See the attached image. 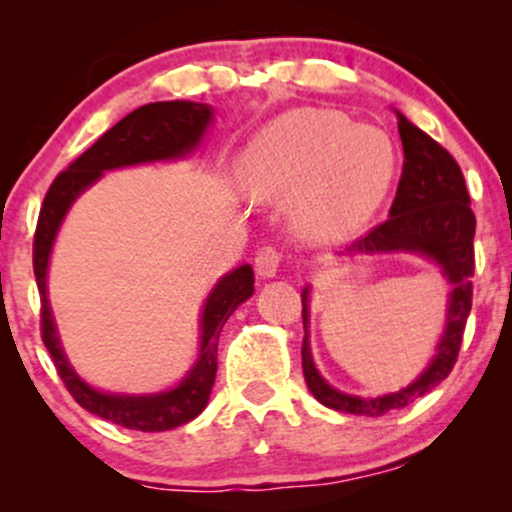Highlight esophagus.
<instances>
[{"mask_svg": "<svg viewBox=\"0 0 512 512\" xmlns=\"http://www.w3.org/2000/svg\"><path fill=\"white\" fill-rule=\"evenodd\" d=\"M279 262H281V252L267 245V248L257 250L255 255V272L260 279H272L279 272Z\"/></svg>", "mask_w": 512, "mask_h": 512, "instance_id": "obj_1", "label": "esophagus"}]
</instances>
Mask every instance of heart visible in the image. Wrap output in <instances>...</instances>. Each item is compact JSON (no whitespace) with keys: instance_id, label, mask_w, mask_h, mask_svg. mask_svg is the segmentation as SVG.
Masks as SVG:
<instances>
[{"instance_id":"1","label":"heart","mask_w":512,"mask_h":512,"mask_svg":"<svg viewBox=\"0 0 512 512\" xmlns=\"http://www.w3.org/2000/svg\"><path fill=\"white\" fill-rule=\"evenodd\" d=\"M395 166V149L378 127L332 110H293L252 139L243 187L255 199L296 195L303 231L346 233L383 204Z\"/></svg>"}]
</instances>
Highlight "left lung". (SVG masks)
Wrapping results in <instances>:
<instances>
[{"label": "left lung", "mask_w": 512, "mask_h": 512, "mask_svg": "<svg viewBox=\"0 0 512 512\" xmlns=\"http://www.w3.org/2000/svg\"><path fill=\"white\" fill-rule=\"evenodd\" d=\"M399 137L404 146V168L399 178L390 219L370 228L363 238L351 245L349 252H416L443 269L452 284L448 301V322L440 337L438 351L428 368L414 383L383 397H354L334 390L317 373L308 344V293L303 291V375L308 390L325 407L358 416H383L392 409H402L443 383L455 366L462 346L464 325L472 310L474 276V228L477 219L469 207V192L462 170L436 139L428 137L402 113H397Z\"/></svg>", "instance_id": "left-lung-1"}]
</instances>
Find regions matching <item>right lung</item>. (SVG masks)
Wrapping results in <instances>:
<instances>
[{"label": "right lung", "mask_w": 512, "mask_h": 512, "mask_svg": "<svg viewBox=\"0 0 512 512\" xmlns=\"http://www.w3.org/2000/svg\"><path fill=\"white\" fill-rule=\"evenodd\" d=\"M211 122V108L192 101H163L149 103L134 113L122 117L115 127L98 139L91 149L69 163L52 180L43 207H40L38 226L33 238V272L40 291V332L48 346L52 363L67 385L69 395L91 414L132 431H170L192 421L207 407L211 385L216 378V354H219V334L228 317L240 303L248 301L255 291V274L250 264L228 272L214 291L209 293L202 310V346L199 358L190 373L173 390L158 395H110L86 385L64 356L60 337L48 301V262L52 243L60 231L64 216L74 199L91 187L105 170L137 166V163L170 161L190 154L202 142L204 129Z\"/></svg>", "instance_id": "right-lung-1"}]
</instances>
